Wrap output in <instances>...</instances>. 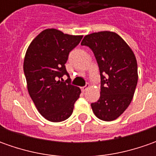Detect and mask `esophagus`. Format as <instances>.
Wrapping results in <instances>:
<instances>
[{"mask_svg": "<svg viewBox=\"0 0 156 156\" xmlns=\"http://www.w3.org/2000/svg\"><path fill=\"white\" fill-rule=\"evenodd\" d=\"M88 87H89V85H86V86H84V87H81V91H82V92H85L87 88H88Z\"/></svg>", "mask_w": 156, "mask_h": 156, "instance_id": "34e87169", "label": "esophagus"}]
</instances>
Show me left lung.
Segmentation results:
<instances>
[{"label":"left lung","mask_w":156,"mask_h":156,"mask_svg":"<svg viewBox=\"0 0 156 156\" xmlns=\"http://www.w3.org/2000/svg\"><path fill=\"white\" fill-rule=\"evenodd\" d=\"M81 45L89 47L99 66L101 96L91 104L95 116L110 122L127 109L138 81L134 52L116 33L101 31L86 35Z\"/></svg>","instance_id":"1"}]
</instances>
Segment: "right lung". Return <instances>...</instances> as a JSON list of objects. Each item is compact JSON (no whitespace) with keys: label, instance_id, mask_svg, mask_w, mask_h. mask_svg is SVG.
<instances>
[{"label":"right lung","instance_id":"obj_1","mask_svg":"<svg viewBox=\"0 0 156 156\" xmlns=\"http://www.w3.org/2000/svg\"><path fill=\"white\" fill-rule=\"evenodd\" d=\"M81 38L82 35L48 28L41 32L27 48L23 63L27 91L37 110L48 121L67 120L80 97L81 89L71 85L69 78L64 81L62 76H69L65 63L69 52Z\"/></svg>","mask_w":156,"mask_h":156}]
</instances>
